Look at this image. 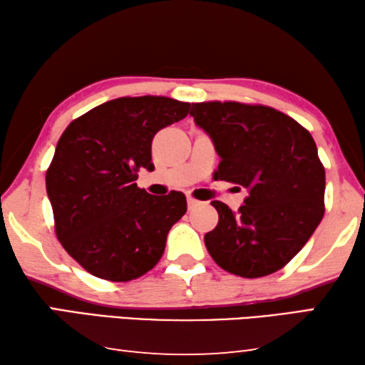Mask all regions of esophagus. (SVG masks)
Listing matches in <instances>:
<instances>
[{
  "label": "esophagus",
  "mask_w": 365,
  "mask_h": 365,
  "mask_svg": "<svg viewBox=\"0 0 365 365\" xmlns=\"http://www.w3.org/2000/svg\"><path fill=\"white\" fill-rule=\"evenodd\" d=\"M187 202H188V209H190V210H191V209H195V207H197V205H201V201L195 200V197H188Z\"/></svg>",
  "instance_id": "esophagus-1"
}]
</instances>
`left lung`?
<instances>
[{"instance_id":"8db88e82","label":"left lung","mask_w":365,"mask_h":365,"mask_svg":"<svg viewBox=\"0 0 365 365\" xmlns=\"http://www.w3.org/2000/svg\"><path fill=\"white\" fill-rule=\"evenodd\" d=\"M190 115L220 156L215 177L247 191L237 212L210 202L218 212L217 227L204 236L210 257L249 279L286 267L324 217L326 170L313 137L263 105L191 103Z\"/></svg>"}]
</instances>
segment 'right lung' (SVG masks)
<instances>
[{
    "label": "right lung",
    "instance_id": "obj_1",
    "mask_svg": "<svg viewBox=\"0 0 365 365\" xmlns=\"http://www.w3.org/2000/svg\"><path fill=\"white\" fill-rule=\"evenodd\" d=\"M188 111L190 103L169 97H121L65 129L46 172V191L58 241L91 274L125 282L160 262L187 197L180 191L151 196L137 187V170L155 169V134Z\"/></svg>",
    "mask_w": 365,
    "mask_h": 365
}]
</instances>
